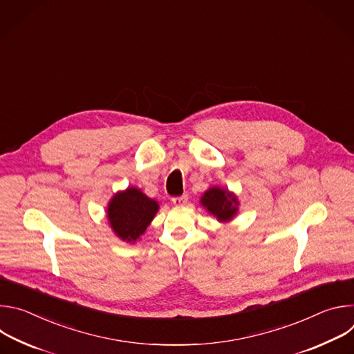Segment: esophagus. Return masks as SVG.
I'll use <instances>...</instances> for the list:
<instances>
[{
	"label": "esophagus",
	"instance_id": "34e87169",
	"mask_svg": "<svg viewBox=\"0 0 354 354\" xmlns=\"http://www.w3.org/2000/svg\"><path fill=\"white\" fill-rule=\"evenodd\" d=\"M172 203L176 207H183L187 203V196L183 194V196H179V197H174L172 198Z\"/></svg>",
	"mask_w": 354,
	"mask_h": 354
}]
</instances>
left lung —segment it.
<instances>
[{"label":"left lung","mask_w":354,"mask_h":354,"mask_svg":"<svg viewBox=\"0 0 354 354\" xmlns=\"http://www.w3.org/2000/svg\"><path fill=\"white\" fill-rule=\"evenodd\" d=\"M200 205L223 224L232 221L239 210V200L236 194L221 186L209 187L200 197Z\"/></svg>","instance_id":"obj_1"}]
</instances>
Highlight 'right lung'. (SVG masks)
<instances>
[{
	"label": "right lung",
	"mask_w": 354,
	"mask_h": 354,
	"mask_svg": "<svg viewBox=\"0 0 354 354\" xmlns=\"http://www.w3.org/2000/svg\"><path fill=\"white\" fill-rule=\"evenodd\" d=\"M158 210L157 200L149 198L138 187L129 186L112 196L106 207V218L119 239L136 243Z\"/></svg>",
	"instance_id": "add662e5"
}]
</instances>
